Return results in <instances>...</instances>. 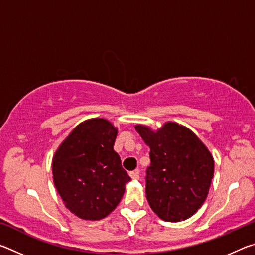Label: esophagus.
I'll list each match as a JSON object with an SVG mask.
<instances>
[{
  "mask_svg": "<svg viewBox=\"0 0 255 255\" xmlns=\"http://www.w3.org/2000/svg\"><path fill=\"white\" fill-rule=\"evenodd\" d=\"M129 175H130V178L132 179V180H138L139 179V170H133V171H131L130 173H129Z\"/></svg>",
  "mask_w": 255,
  "mask_h": 255,
  "instance_id": "obj_1",
  "label": "esophagus"
}]
</instances>
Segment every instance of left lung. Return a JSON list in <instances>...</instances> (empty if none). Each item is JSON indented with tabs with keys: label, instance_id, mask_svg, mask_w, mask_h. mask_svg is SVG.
<instances>
[{
	"label": "left lung",
	"instance_id": "obj_1",
	"mask_svg": "<svg viewBox=\"0 0 255 255\" xmlns=\"http://www.w3.org/2000/svg\"><path fill=\"white\" fill-rule=\"evenodd\" d=\"M149 146L146 198L150 208L166 222L184 221L200 208L214 176V159L188 128L166 123L156 132L137 125Z\"/></svg>",
	"mask_w": 255,
	"mask_h": 255
}]
</instances>
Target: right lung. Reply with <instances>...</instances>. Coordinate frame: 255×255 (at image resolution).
Masks as SVG:
<instances>
[{"label":"right lung","mask_w":255,"mask_h":255,"mask_svg":"<svg viewBox=\"0 0 255 255\" xmlns=\"http://www.w3.org/2000/svg\"><path fill=\"white\" fill-rule=\"evenodd\" d=\"M117 129L103 118L80 124L53 158L54 183L66 208L82 219L105 218L122 200L130 176L114 150Z\"/></svg>","instance_id":"add662e5"}]
</instances>
